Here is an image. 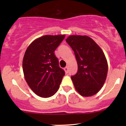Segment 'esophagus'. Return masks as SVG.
<instances>
[{"label": "esophagus", "instance_id": "esophagus-1", "mask_svg": "<svg viewBox=\"0 0 126 126\" xmlns=\"http://www.w3.org/2000/svg\"><path fill=\"white\" fill-rule=\"evenodd\" d=\"M64 70L65 72H66V73H68V67H66L64 68Z\"/></svg>", "mask_w": 126, "mask_h": 126}]
</instances>
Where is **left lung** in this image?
I'll list each match as a JSON object with an SVG mask.
<instances>
[{
  "instance_id": "obj_1",
  "label": "left lung",
  "mask_w": 126,
  "mask_h": 126,
  "mask_svg": "<svg viewBox=\"0 0 126 126\" xmlns=\"http://www.w3.org/2000/svg\"><path fill=\"white\" fill-rule=\"evenodd\" d=\"M74 51L78 69L71 76L76 90L83 96L98 93L104 84L108 63L99 46L86 35H70L66 40Z\"/></svg>"
}]
</instances>
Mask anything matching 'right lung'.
<instances>
[{
  "mask_svg": "<svg viewBox=\"0 0 126 126\" xmlns=\"http://www.w3.org/2000/svg\"><path fill=\"white\" fill-rule=\"evenodd\" d=\"M65 35H44L28 46L22 68L26 82L38 96L48 98L58 91L65 72L60 67L54 51Z\"/></svg>",
  "mask_w": 126,
  "mask_h": 126,
  "instance_id": "right-lung-1",
  "label": "right lung"
}]
</instances>
